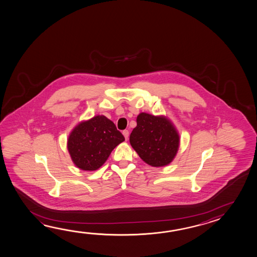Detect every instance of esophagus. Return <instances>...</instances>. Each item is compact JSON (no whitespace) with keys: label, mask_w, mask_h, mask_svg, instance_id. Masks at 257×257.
<instances>
[{"label":"esophagus","mask_w":257,"mask_h":257,"mask_svg":"<svg viewBox=\"0 0 257 257\" xmlns=\"http://www.w3.org/2000/svg\"><path fill=\"white\" fill-rule=\"evenodd\" d=\"M122 135H123V136H124V138H125V140H128V137H129V131H122Z\"/></svg>","instance_id":"esophagus-1"}]
</instances>
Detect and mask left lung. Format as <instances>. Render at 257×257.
<instances>
[{
  "instance_id": "obj_1",
  "label": "left lung",
  "mask_w": 257,
  "mask_h": 257,
  "mask_svg": "<svg viewBox=\"0 0 257 257\" xmlns=\"http://www.w3.org/2000/svg\"><path fill=\"white\" fill-rule=\"evenodd\" d=\"M136 122L130 144L140 158L153 167L170 164L180 146V135L172 122L165 116L146 113H140Z\"/></svg>"
}]
</instances>
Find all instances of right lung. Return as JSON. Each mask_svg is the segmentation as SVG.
I'll return each instance as SVG.
<instances>
[{"label": "right lung", "mask_w": 257, "mask_h": 257, "mask_svg": "<svg viewBox=\"0 0 257 257\" xmlns=\"http://www.w3.org/2000/svg\"><path fill=\"white\" fill-rule=\"evenodd\" d=\"M123 141V135L111 120L104 115H96L73 129L68 136V153L77 168L95 171Z\"/></svg>", "instance_id": "obj_1"}]
</instances>
